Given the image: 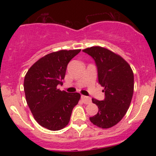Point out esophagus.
<instances>
[{
  "instance_id": "34e87169",
  "label": "esophagus",
  "mask_w": 156,
  "mask_h": 156,
  "mask_svg": "<svg viewBox=\"0 0 156 156\" xmlns=\"http://www.w3.org/2000/svg\"><path fill=\"white\" fill-rule=\"evenodd\" d=\"M81 99L82 101L85 104H89V103L92 102V100H91L90 98H89V97H87V96H84V95H81Z\"/></svg>"
}]
</instances>
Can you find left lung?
I'll list each match as a JSON object with an SVG mask.
<instances>
[{
  "instance_id": "left-lung-1",
  "label": "left lung",
  "mask_w": 156,
  "mask_h": 156,
  "mask_svg": "<svg viewBox=\"0 0 156 156\" xmlns=\"http://www.w3.org/2000/svg\"><path fill=\"white\" fill-rule=\"evenodd\" d=\"M83 51L94 58L98 81L105 92L103 101L92 99L98 105V112L89 119L99 128H112L122 119L129 108L134 88L133 70L122 57L105 48L94 46Z\"/></svg>"
}]
</instances>
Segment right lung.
I'll return each instance as SVG.
<instances>
[{
	"label": "right lung",
	"instance_id": "add662e5",
	"mask_svg": "<svg viewBox=\"0 0 156 156\" xmlns=\"http://www.w3.org/2000/svg\"><path fill=\"white\" fill-rule=\"evenodd\" d=\"M80 50H61L47 54L30 67L24 78L27 104L41 126L58 130L67 126L73 109L78 103L79 93L57 89L62 84L67 64Z\"/></svg>",
	"mask_w": 156,
	"mask_h": 156
}]
</instances>
